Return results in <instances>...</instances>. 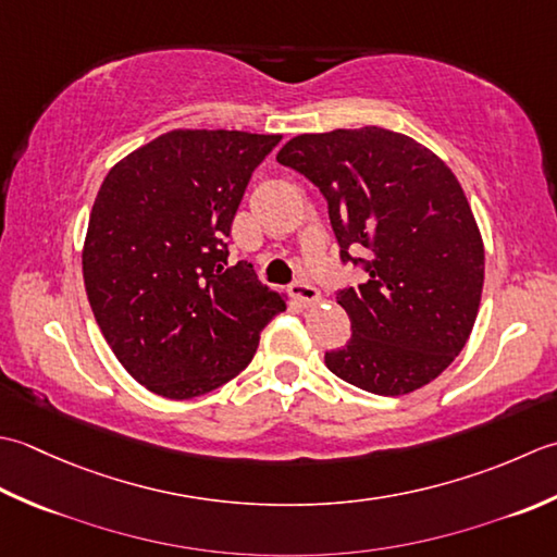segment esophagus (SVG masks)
<instances>
[{
	"instance_id": "34e87169",
	"label": "esophagus",
	"mask_w": 557,
	"mask_h": 557,
	"mask_svg": "<svg viewBox=\"0 0 557 557\" xmlns=\"http://www.w3.org/2000/svg\"><path fill=\"white\" fill-rule=\"evenodd\" d=\"M290 295H293V298L298 300L300 305H305V308H310V305H317V302L322 300L320 290H317L314 286H310V283H302V281L293 283V286H290Z\"/></svg>"
}]
</instances>
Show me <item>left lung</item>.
<instances>
[{"mask_svg": "<svg viewBox=\"0 0 557 557\" xmlns=\"http://www.w3.org/2000/svg\"><path fill=\"white\" fill-rule=\"evenodd\" d=\"M276 161L320 187L344 262L350 247L370 252L368 278L336 298L354 334L326 368L382 396L425 387L467 346L481 308L485 249L457 175L384 127L293 136Z\"/></svg>", "mask_w": 557, "mask_h": 557, "instance_id": "8db88e82", "label": "left lung"}]
</instances>
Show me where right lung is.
Here are the masks:
<instances>
[{
  "label": "right lung",
  "instance_id": "obj_1",
  "mask_svg": "<svg viewBox=\"0 0 557 557\" xmlns=\"http://www.w3.org/2000/svg\"><path fill=\"white\" fill-rule=\"evenodd\" d=\"M281 134L173 129L110 168L88 215L84 283L122 368L165 399L240 374L286 295L225 267L249 177Z\"/></svg>",
  "mask_w": 557,
  "mask_h": 557
}]
</instances>
